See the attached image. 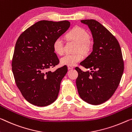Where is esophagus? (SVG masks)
<instances>
[{"instance_id": "obj_1", "label": "esophagus", "mask_w": 132, "mask_h": 132, "mask_svg": "<svg viewBox=\"0 0 132 132\" xmlns=\"http://www.w3.org/2000/svg\"><path fill=\"white\" fill-rule=\"evenodd\" d=\"M73 67L72 66H70V65H68V70H72V69H73Z\"/></svg>"}]
</instances>
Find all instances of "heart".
I'll list each match as a JSON object with an SVG mask.
<instances>
[{
	"instance_id": "1",
	"label": "heart",
	"mask_w": 132,
	"mask_h": 132,
	"mask_svg": "<svg viewBox=\"0 0 132 132\" xmlns=\"http://www.w3.org/2000/svg\"><path fill=\"white\" fill-rule=\"evenodd\" d=\"M67 37L68 39L74 40L77 44V52L80 51L83 54L88 52L90 48V36L86 30L76 26L68 32ZM53 49L54 52L58 55H62L64 53V44L62 37H58L54 40ZM82 59V55L80 52L75 54H67L61 58L60 63L65 65L73 66L80 62Z\"/></svg>"
}]
</instances>
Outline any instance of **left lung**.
Listing matches in <instances>:
<instances>
[{
  "label": "left lung",
  "mask_w": 132,
  "mask_h": 132,
  "mask_svg": "<svg viewBox=\"0 0 132 132\" xmlns=\"http://www.w3.org/2000/svg\"><path fill=\"white\" fill-rule=\"evenodd\" d=\"M81 22L88 26L94 44L92 53L80 62L92 71L84 72L76 67V85L82 100L98 105L108 100L119 86L124 71L122 53L116 38L98 21L86 19Z\"/></svg>",
  "instance_id": "left-lung-1"
}]
</instances>
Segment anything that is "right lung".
I'll use <instances>...</instances> for the list:
<instances>
[{"instance_id":"add662e5","label":"right lung","mask_w":132,"mask_h":132,"mask_svg":"<svg viewBox=\"0 0 132 132\" xmlns=\"http://www.w3.org/2000/svg\"><path fill=\"white\" fill-rule=\"evenodd\" d=\"M70 26L67 21H40L26 29L17 40L12 72L22 96L35 106H48L57 98L67 67L64 65L54 72L46 71L59 63L53 43Z\"/></svg>"}]
</instances>
